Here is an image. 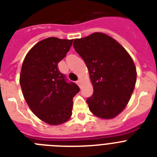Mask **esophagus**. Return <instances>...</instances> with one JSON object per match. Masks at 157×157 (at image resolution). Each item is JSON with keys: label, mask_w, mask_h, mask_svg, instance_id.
<instances>
[{"label": "esophagus", "mask_w": 157, "mask_h": 157, "mask_svg": "<svg viewBox=\"0 0 157 157\" xmlns=\"http://www.w3.org/2000/svg\"><path fill=\"white\" fill-rule=\"evenodd\" d=\"M76 83H77L78 85V86H80V80L78 79V81H76Z\"/></svg>", "instance_id": "obj_1"}]
</instances>
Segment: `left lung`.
I'll return each instance as SVG.
<instances>
[{"label":"left lung","instance_id":"obj_1","mask_svg":"<svg viewBox=\"0 0 157 157\" xmlns=\"http://www.w3.org/2000/svg\"><path fill=\"white\" fill-rule=\"evenodd\" d=\"M76 52L86 63L94 92L86 99L89 109L102 119L116 117L125 108L134 90L136 70L126 50L102 33L75 39Z\"/></svg>","mask_w":157,"mask_h":157}]
</instances>
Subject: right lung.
<instances>
[{
	"instance_id": "right-lung-1",
	"label": "right lung",
	"mask_w": 157,
	"mask_h": 157,
	"mask_svg": "<svg viewBox=\"0 0 157 157\" xmlns=\"http://www.w3.org/2000/svg\"><path fill=\"white\" fill-rule=\"evenodd\" d=\"M72 42L57 37L42 40L29 50L21 67L20 85L27 104L40 120L51 125L69 120L73 98L80 90L58 67Z\"/></svg>"
}]
</instances>
